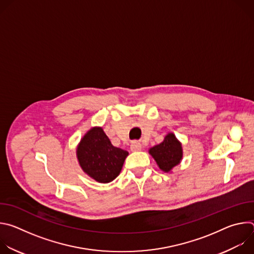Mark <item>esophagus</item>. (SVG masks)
Returning <instances> with one entry per match:
<instances>
[{
	"mask_svg": "<svg viewBox=\"0 0 254 254\" xmlns=\"http://www.w3.org/2000/svg\"><path fill=\"white\" fill-rule=\"evenodd\" d=\"M140 149H141L140 142L135 141V140L131 142V144H130V150H131L132 152H138V151H140Z\"/></svg>",
	"mask_w": 254,
	"mask_h": 254,
	"instance_id": "obj_1",
	"label": "esophagus"
}]
</instances>
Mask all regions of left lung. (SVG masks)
<instances>
[{"label": "left lung", "instance_id": "1", "mask_svg": "<svg viewBox=\"0 0 254 254\" xmlns=\"http://www.w3.org/2000/svg\"><path fill=\"white\" fill-rule=\"evenodd\" d=\"M150 154L156 160L160 169L164 172H170L182 159V146L173 133L165 136V139L150 149Z\"/></svg>", "mask_w": 254, "mask_h": 254}]
</instances>
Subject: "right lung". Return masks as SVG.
I'll return each mask as SVG.
<instances>
[{
  "label": "right lung",
  "instance_id": "add662e5",
  "mask_svg": "<svg viewBox=\"0 0 254 254\" xmlns=\"http://www.w3.org/2000/svg\"><path fill=\"white\" fill-rule=\"evenodd\" d=\"M128 153L114 147L101 127L91 128L81 139L77 158L82 170L99 183H110L121 173Z\"/></svg>",
  "mask_w": 254,
  "mask_h": 254
}]
</instances>
